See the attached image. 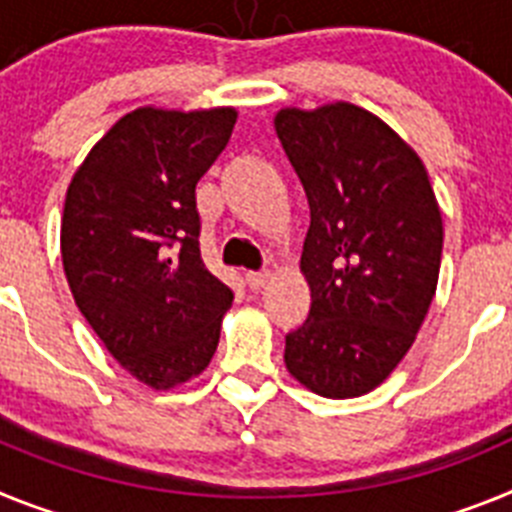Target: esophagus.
I'll use <instances>...</instances> for the list:
<instances>
[{
    "instance_id": "obj_1",
    "label": "esophagus",
    "mask_w": 512,
    "mask_h": 512,
    "mask_svg": "<svg viewBox=\"0 0 512 512\" xmlns=\"http://www.w3.org/2000/svg\"><path fill=\"white\" fill-rule=\"evenodd\" d=\"M244 281H247V286H250L252 291H260V288H265L273 281V275H270L268 270H262V273H247L244 275Z\"/></svg>"
}]
</instances>
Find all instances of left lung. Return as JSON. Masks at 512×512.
Instances as JSON below:
<instances>
[{
  "mask_svg": "<svg viewBox=\"0 0 512 512\" xmlns=\"http://www.w3.org/2000/svg\"><path fill=\"white\" fill-rule=\"evenodd\" d=\"M275 133L311 211L301 252L311 309L286 335V368L319 397H363L425 322L441 273V208L417 151L358 105L283 108Z\"/></svg>",
  "mask_w": 512,
  "mask_h": 512,
  "instance_id": "obj_1",
  "label": "left lung"
}]
</instances>
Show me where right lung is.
I'll use <instances>...</instances> for the list:
<instances>
[{
	"label": "right lung",
	"mask_w": 512,
	"mask_h": 512,
	"mask_svg": "<svg viewBox=\"0 0 512 512\" xmlns=\"http://www.w3.org/2000/svg\"><path fill=\"white\" fill-rule=\"evenodd\" d=\"M234 123V108H136L92 146L66 190L71 296L115 361L157 391L206 371L234 301L203 265L195 208V185Z\"/></svg>",
	"instance_id": "obj_1"
}]
</instances>
